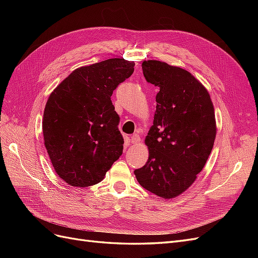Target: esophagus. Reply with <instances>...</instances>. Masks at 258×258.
I'll list each match as a JSON object with an SVG mask.
<instances>
[{
    "mask_svg": "<svg viewBox=\"0 0 258 258\" xmlns=\"http://www.w3.org/2000/svg\"><path fill=\"white\" fill-rule=\"evenodd\" d=\"M130 141H131V143H132V144H137V143H139V142H140V137H139L137 134L132 135V136H131V138H130Z\"/></svg>",
    "mask_w": 258,
    "mask_h": 258,
    "instance_id": "esophagus-1",
    "label": "esophagus"
}]
</instances>
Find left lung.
Listing matches in <instances>:
<instances>
[{"instance_id":"8db88e82","label":"left lung","mask_w":258,"mask_h":258,"mask_svg":"<svg viewBox=\"0 0 258 258\" xmlns=\"http://www.w3.org/2000/svg\"><path fill=\"white\" fill-rule=\"evenodd\" d=\"M142 69L159 91L145 138L148 159L135 175L146 190L169 200L188 189L206 165L216 137L214 106L207 88L186 70L158 60H144Z\"/></svg>"}]
</instances>
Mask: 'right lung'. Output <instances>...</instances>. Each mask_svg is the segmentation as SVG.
<instances>
[{"mask_svg":"<svg viewBox=\"0 0 258 258\" xmlns=\"http://www.w3.org/2000/svg\"><path fill=\"white\" fill-rule=\"evenodd\" d=\"M134 67L123 58L81 67L50 93L43 117L44 144L56 173L69 185L98 184L122 154L119 116L111 97Z\"/></svg>","mask_w":258,"mask_h":258,"instance_id":"obj_1","label":"right lung"}]
</instances>
